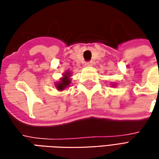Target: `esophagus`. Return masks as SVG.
<instances>
[{
  "instance_id": "34e87169",
  "label": "esophagus",
  "mask_w": 159,
  "mask_h": 159,
  "mask_svg": "<svg viewBox=\"0 0 159 159\" xmlns=\"http://www.w3.org/2000/svg\"><path fill=\"white\" fill-rule=\"evenodd\" d=\"M84 65L86 67H91V66H93V61H87V62L84 63Z\"/></svg>"
}]
</instances>
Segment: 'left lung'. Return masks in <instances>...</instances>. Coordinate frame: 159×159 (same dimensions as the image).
<instances>
[{"label": "left lung", "instance_id": "left-lung-1", "mask_svg": "<svg viewBox=\"0 0 159 159\" xmlns=\"http://www.w3.org/2000/svg\"><path fill=\"white\" fill-rule=\"evenodd\" d=\"M112 86H116V83H111Z\"/></svg>", "mask_w": 159, "mask_h": 159}]
</instances>
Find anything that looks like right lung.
I'll return each mask as SVG.
<instances>
[{
	"label": "right lung",
	"mask_w": 159,
	"mask_h": 159,
	"mask_svg": "<svg viewBox=\"0 0 159 159\" xmlns=\"http://www.w3.org/2000/svg\"><path fill=\"white\" fill-rule=\"evenodd\" d=\"M71 76H72V73L70 71L65 72L62 75V77H61L58 82L55 83V86H56L57 90L63 91L64 89L68 88L70 86V84H71V81H72Z\"/></svg>",
	"instance_id": "right-lung-1"
}]
</instances>
